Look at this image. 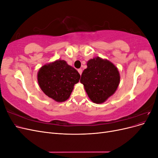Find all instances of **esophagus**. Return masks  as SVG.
<instances>
[{
  "label": "esophagus",
  "instance_id": "esophagus-1",
  "mask_svg": "<svg viewBox=\"0 0 158 158\" xmlns=\"http://www.w3.org/2000/svg\"><path fill=\"white\" fill-rule=\"evenodd\" d=\"M78 73H79V74L81 75L82 74V70L81 69H78Z\"/></svg>",
  "mask_w": 158,
  "mask_h": 158
}]
</instances>
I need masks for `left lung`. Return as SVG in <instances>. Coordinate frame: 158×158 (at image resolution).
<instances>
[{"label": "left lung", "instance_id": "obj_1", "mask_svg": "<svg viewBox=\"0 0 158 158\" xmlns=\"http://www.w3.org/2000/svg\"><path fill=\"white\" fill-rule=\"evenodd\" d=\"M80 82L91 101L100 104L116 92L120 83V74L111 61L97 56L87 62Z\"/></svg>", "mask_w": 158, "mask_h": 158}]
</instances>
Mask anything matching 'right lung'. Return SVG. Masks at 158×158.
<instances>
[{"label":"right lung","mask_w":158,"mask_h":158,"mask_svg":"<svg viewBox=\"0 0 158 158\" xmlns=\"http://www.w3.org/2000/svg\"><path fill=\"white\" fill-rule=\"evenodd\" d=\"M80 75L64 60L42 66L37 73V82L41 90L56 102L66 101L79 82Z\"/></svg>","instance_id":"obj_1"}]
</instances>
